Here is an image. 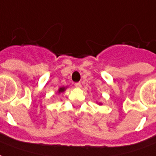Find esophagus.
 Masks as SVG:
<instances>
[{
    "instance_id": "1",
    "label": "esophagus",
    "mask_w": 156,
    "mask_h": 156,
    "mask_svg": "<svg viewBox=\"0 0 156 156\" xmlns=\"http://www.w3.org/2000/svg\"><path fill=\"white\" fill-rule=\"evenodd\" d=\"M75 86H76V88H80V87H81V84H80V82L75 83Z\"/></svg>"
}]
</instances>
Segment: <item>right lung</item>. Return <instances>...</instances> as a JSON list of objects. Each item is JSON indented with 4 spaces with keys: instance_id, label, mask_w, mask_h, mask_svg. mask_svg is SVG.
<instances>
[{
    "instance_id": "add662e5",
    "label": "right lung",
    "mask_w": 156,
    "mask_h": 156,
    "mask_svg": "<svg viewBox=\"0 0 156 156\" xmlns=\"http://www.w3.org/2000/svg\"><path fill=\"white\" fill-rule=\"evenodd\" d=\"M65 90H66V88H65V87H61V88H60V89H59L58 92H59V93H61V92L64 91Z\"/></svg>"
}]
</instances>
